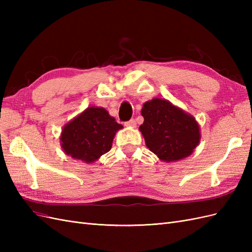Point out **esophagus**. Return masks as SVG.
Returning <instances> with one entry per match:
<instances>
[{
	"label": "esophagus",
	"instance_id": "esophagus-1",
	"mask_svg": "<svg viewBox=\"0 0 252 252\" xmlns=\"http://www.w3.org/2000/svg\"><path fill=\"white\" fill-rule=\"evenodd\" d=\"M125 125H126V126H128V127H135V126H136V122H135V120L131 119L130 121L126 122Z\"/></svg>",
	"mask_w": 252,
	"mask_h": 252
}]
</instances>
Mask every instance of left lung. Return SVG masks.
I'll return each instance as SVG.
<instances>
[{
  "label": "left lung",
  "instance_id": "obj_1",
  "mask_svg": "<svg viewBox=\"0 0 252 252\" xmlns=\"http://www.w3.org/2000/svg\"><path fill=\"white\" fill-rule=\"evenodd\" d=\"M144 123L140 126L146 146L164 162L189 157L201 140L195 119L163 98H152L142 108Z\"/></svg>",
  "mask_w": 252,
  "mask_h": 252
}]
</instances>
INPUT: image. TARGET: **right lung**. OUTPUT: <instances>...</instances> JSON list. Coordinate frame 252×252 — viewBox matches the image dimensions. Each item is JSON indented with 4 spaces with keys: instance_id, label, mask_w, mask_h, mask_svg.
<instances>
[{
    "instance_id": "add662e5",
    "label": "right lung",
    "mask_w": 252,
    "mask_h": 252,
    "mask_svg": "<svg viewBox=\"0 0 252 252\" xmlns=\"http://www.w3.org/2000/svg\"><path fill=\"white\" fill-rule=\"evenodd\" d=\"M122 128L105 108L91 106L64 126L61 146L67 156L94 163L111 149L114 135Z\"/></svg>"
}]
</instances>
